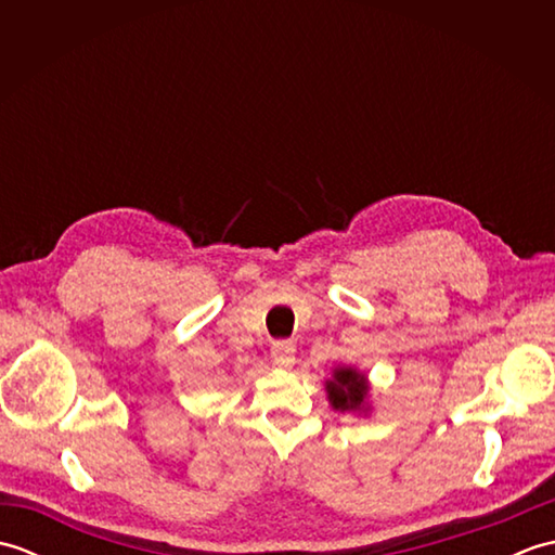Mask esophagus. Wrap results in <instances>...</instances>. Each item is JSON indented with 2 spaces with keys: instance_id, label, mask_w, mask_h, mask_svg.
Returning a JSON list of instances; mask_svg holds the SVG:
<instances>
[{
  "instance_id": "34e87169",
  "label": "esophagus",
  "mask_w": 555,
  "mask_h": 555,
  "mask_svg": "<svg viewBox=\"0 0 555 555\" xmlns=\"http://www.w3.org/2000/svg\"><path fill=\"white\" fill-rule=\"evenodd\" d=\"M271 360H274L279 367H293V362H296V344L286 338L274 340V344H271Z\"/></svg>"
}]
</instances>
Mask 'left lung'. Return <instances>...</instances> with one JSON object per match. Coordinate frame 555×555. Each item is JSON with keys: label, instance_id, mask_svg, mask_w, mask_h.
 I'll use <instances>...</instances> for the list:
<instances>
[{"label": "left lung", "instance_id": "8db88e82", "mask_svg": "<svg viewBox=\"0 0 555 555\" xmlns=\"http://www.w3.org/2000/svg\"><path fill=\"white\" fill-rule=\"evenodd\" d=\"M326 391L336 410H360L364 405V396H367V384L356 370H338L334 382H326Z\"/></svg>", "mask_w": 555, "mask_h": 555}]
</instances>
